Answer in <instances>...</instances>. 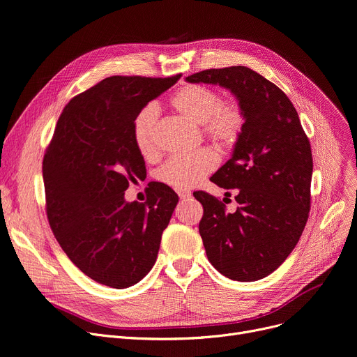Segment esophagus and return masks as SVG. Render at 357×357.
I'll list each match as a JSON object with an SVG mask.
<instances>
[{"mask_svg": "<svg viewBox=\"0 0 357 357\" xmlns=\"http://www.w3.org/2000/svg\"><path fill=\"white\" fill-rule=\"evenodd\" d=\"M178 195H179L181 199H188V198H191V192H188V191H181V192H178Z\"/></svg>", "mask_w": 357, "mask_h": 357, "instance_id": "obj_1", "label": "esophagus"}]
</instances>
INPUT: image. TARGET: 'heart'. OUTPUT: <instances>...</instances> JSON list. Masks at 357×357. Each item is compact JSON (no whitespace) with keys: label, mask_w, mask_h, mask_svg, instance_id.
I'll list each match as a JSON object with an SVG mask.
<instances>
[{"label":"heart","mask_w":357,"mask_h":357,"mask_svg":"<svg viewBox=\"0 0 357 357\" xmlns=\"http://www.w3.org/2000/svg\"><path fill=\"white\" fill-rule=\"evenodd\" d=\"M171 107L188 121L201 126L202 136L218 150L229 152L240 140L246 126V112L234 101H222L220 92L198 84L179 88L171 98ZM158 108L153 104L143 107L133 120V140L144 158L156 152L155 130ZM217 165L211 149H201L191 155L169 159L158 172V179L174 190H191L207 176Z\"/></svg>","instance_id":"heart-1"}]
</instances>
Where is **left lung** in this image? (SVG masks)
<instances>
[{
	"instance_id": "1",
	"label": "left lung",
	"mask_w": 357,
	"mask_h": 357,
	"mask_svg": "<svg viewBox=\"0 0 357 357\" xmlns=\"http://www.w3.org/2000/svg\"><path fill=\"white\" fill-rule=\"evenodd\" d=\"M186 81L229 88L246 112L231 159L211 178L221 188H237V210L227 213L226 204L204 191L194 197L204 208L199 234L211 265L233 280L253 282L282 265L304 231L311 207V144L285 92L257 72L207 69Z\"/></svg>"
}]
</instances>
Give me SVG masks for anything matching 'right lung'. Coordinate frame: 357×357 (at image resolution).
Instances as JSON below:
<instances>
[{"mask_svg":"<svg viewBox=\"0 0 357 357\" xmlns=\"http://www.w3.org/2000/svg\"><path fill=\"white\" fill-rule=\"evenodd\" d=\"M179 78H105L66 104L46 147L49 226L72 264L98 284L128 288L156 261L178 195L158 182L146 202L124 201L130 182L146 176L131 127Z\"/></svg>","mask_w":357,"mask_h":357,"instance_id":"obj_1","label":"right lung"}]
</instances>
